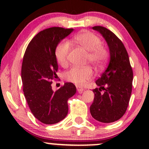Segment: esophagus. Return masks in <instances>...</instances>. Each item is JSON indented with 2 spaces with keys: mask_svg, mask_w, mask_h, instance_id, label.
Masks as SVG:
<instances>
[{
  "mask_svg": "<svg viewBox=\"0 0 149 149\" xmlns=\"http://www.w3.org/2000/svg\"><path fill=\"white\" fill-rule=\"evenodd\" d=\"M76 88H77V90H78V93H80V94L83 93V92L84 91V89L82 88L81 87L79 86V85H76Z\"/></svg>",
  "mask_w": 149,
  "mask_h": 149,
  "instance_id": "obj_1",
  "label": "esophagus"
}]
</instances>
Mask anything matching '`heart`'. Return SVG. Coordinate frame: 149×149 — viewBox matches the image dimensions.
<instances>
[{
    "instance_id": "1",
    "label": "heart",
    "mask_w": 149,
    "mask_h": 149,
    "mask_svg": "<svg viewBox=\"0 0 149 149\" xmlns=\"http://www.w3.org/2000/svg\"><path fill=\"white\" fill-rule=\"evenodd\" d=\"M73 41L81 46L88 52L87 62L96 68L104 66L109 57L108 49L102 45L100 37L88 31H83L73 38ZM71 49L69 42L63 40L57 44L54 50L56 60L62 67L68 65V57ZM93 76V71L90 66L72 67L64 73L63 77L66 81L78 85H84Z\"/></svg>"
}]
</instances>
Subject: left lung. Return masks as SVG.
<instances>
[{
	"mask_svg": "<svg viewBox=\"0 0 149 149\" xmlns=\"http://www.w3.org/2000/svg\"><path fill=\"white\" fill-rule=\"evenodd\" d=\"M92 29L107 40L111 57L107 69L96 80L100 88L93 90L95 98L90 113L97 120L109 123L121 118L127 111L132 90L133 71L127 50L117 36L101 26Z\"/></svg>",
	"mask_w": 149,
	"mask_h": 149,
	"instance_id": "left-lung-1",
	"label": "left lung"
}]
</instances>
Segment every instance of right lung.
I'll return each instance as SVG.
<instances>
[{"mask_svg": "<svg viewBox=\"0 0 149 149\" xmlns=\"http://www.w3.org/2000/svg\"><path fill=\"white\" fill-rule=\"evenodd\" d=\"M73 29L51 27L39 32L31 40L23 57L22 80L24 97L31 111L39 121L52 125L68 113V100L76 92L72 83H66L55 92L52 80L58 78L56 46Z\"/></svg>", "mask_w": 149, "mask_h": 149, "instance_id": "add662e5", "label": "right lung"}]
</instances>
